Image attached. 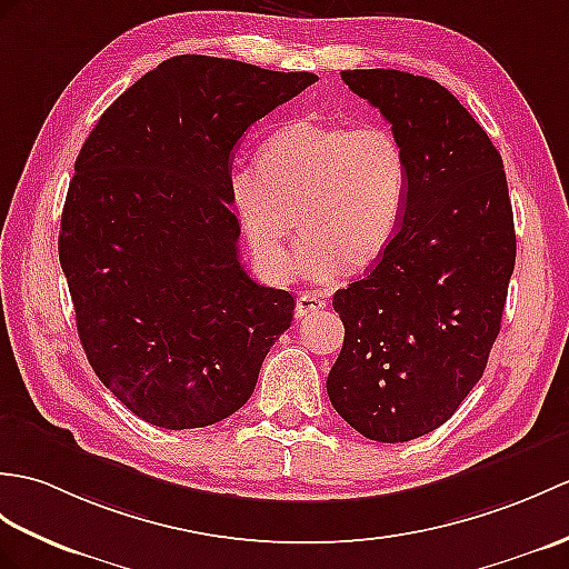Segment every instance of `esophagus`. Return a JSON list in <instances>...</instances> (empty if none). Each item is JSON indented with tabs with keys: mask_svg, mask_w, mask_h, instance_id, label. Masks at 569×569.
I'll use <instances>...</instances> for the list:
<instances>
[{
	"mask_svg": "<svg viewBox=\"0 0 569 569\" xmlns=\"http://www.w3.org/2000/svg\"><path fill=\"white\" fill-rule=\"evenodd\" d=\"M325 306H327L325 298L315 296V293H300L298 302H296V317H298V320H302V317H308V315H312L317 310H322Z\"/></svg>",
	"mask_w": 569,
	"mask_h": 569,
	"instance_id": "esophagus-1",
	"label": "esophagus"
}]
</instances>
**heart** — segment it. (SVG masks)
<instances>
[{
  "label": "heart",
  "instance_id": "heart-1",
  "mask_svg": "<svg viewBox=\"0 0 569 569\" xmlns=\"http://www.w3.org/2000/svg\"><path fill=\"white\" fill-rule=\"evenodd\" d=\"M228 198L263 271L293 273L298 230L302 273L329 283L373 269L398 240L407 152L388 126L298 118L261 142L257 169L230 171Z\"/></svg>",
  "mask_w": 569,
  "mask_h": 569
}]
</instances>
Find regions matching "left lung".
Returning a JSON list of instances; mask_svg holds the SVG:
<instances>
[{"label": "left lung", "mask_w": 569, "mask_h": 569, "mask_svg": "<svg viewBox=\"0 0 569 569\" xmlns=\"http://www.w3.org/2000/svg\"><path fill=\"white\" fill-rule=\"evenodd\" d=\"M382 113L409 164L398 240L335 293L345 347L327 376L339 417L402 443L453 417L485 373L517 261L501 154L451 91L400 70H345Z\"/></svg>", "instance_id": "left-lung-1"}]
</instances>
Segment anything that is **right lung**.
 Instances as JSON below:
<instances>
[{"mask_svg":"<svg viewBox=\"0 0 569 569\" xmlns=\"http://www.w3.org/2000/svg\"><path fill=\"white\" fill-rule=\"evenodd\" d=\"M317 82L210 56L169 58L91 130L58 252L99 380L162 429L210 427L252 398L293 320L240 263L228 179L244 130Z\"/></svg>","mask_w":569,"mask_h":569,"instance_id":"add662e5","label":"right lung"}]
</instances>
